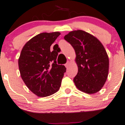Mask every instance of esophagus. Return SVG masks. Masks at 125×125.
Masks as SVG:
<instances>
[{"mask_svg":"<svg viewBox=\"0 0 125 125\" xmlns=\"http://www.w3.org/2000/svg\"><path fill=\"white\" fill-rule=\"evenodd\" d=\"M65 66H66V68H68V66H69V65H70V62L68 61V62H66V63L65 64Z\"/></svg>","mask_w":125,"mask_h":125,"instance_id":"obj_1","label":"esophagus"}]
</instances>
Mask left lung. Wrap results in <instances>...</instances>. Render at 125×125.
Returning <instances> with one entry per match:
<instances>
[{
  "instance_id": "obj_1",
  "label": "left lung",
  "mask_w": 125,
  "mask_h": 125,
  "mask_svg": "<svg viewBox=\"0 0 125 125\" xmlns=\"http://www.w3.org/2000/svg\"><path fill=\"white\" fill-rule=\"evenodd\" d=\"M64 39L76 53L78 72L73 79L75 86L87 94L99 91L107 80L109 67L108 55L102 43L82 30L71 31Z\"/></svg>"
}]
</instances>
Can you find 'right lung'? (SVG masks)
Listing matches in <instances>:
<instances>
[{
  "mask_svg": "<svg viewBox=\"0 0 125 125\" xmlns=\"http://www.w3.org/2000/svg\"><path fill=\"white\" fill-rule=\"evenodd\" d=\"M60 33L42 32L26 43L18 59L22 80L28 89L39 97H47L59 91L66 68L57 65L58 52L51 46Z\"/></svg>",
  "mask_w": 125,
  "mask_h": 125,
  "instance_id": "obj_1",
  "label": "right lung"
}]
</instances>
